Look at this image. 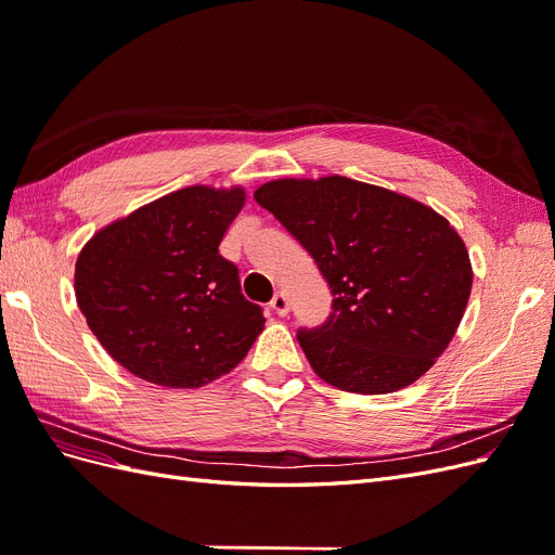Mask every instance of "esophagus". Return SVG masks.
Returning <instances> with one entry per match:
<instances>
[{
	"mask_svg": "<svg viewBox=\"0 0 555 555\" xmlns=\"http://www.w3.org/2000/svg\"><path fill=\"white\" fill-rule=\"evenodd\" d=\"M271 308H273V312H275V314L284 317V314L289 312V298L284 296L282 292H278V294L273 296V300H271Z\"/></svg>",
	"mask_w": 555,
	"mask_h": 555,
	"instance_id": "obj_1",
	"label": "esophagus"
}]
</instances>
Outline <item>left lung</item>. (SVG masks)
Returning a JSON list of instances; mask_svg holds the SVG:
<instances>
[{"label": "left lung", "mask_w": 555, "mask_h": 555, "mask_svg": "<svg viewBox=\"0 0 555 555\" xmlns=\"http://www.w3.org/2000/svg\"><path fill=\"white\" fill-rule=\"evenodd\" d=\"M255 198L310 251L335 296L324 326L298 331L319 377L377 396L430 371L473 289L467 247L440 212L345 176L271 180Z\"/></svg>", "instance_id": "left-lung-1"}]
</instances>
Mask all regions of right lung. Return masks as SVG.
<instances>
[{
  "label": "right lung",
  "mask_w": 555,
  "mask_h": 555,
  "mask_svg": "<svg viewBox=\"0 0 555 555\" xmlns=\"http://www.w3.org/2000/svg\"><path fill=\"white\" fill-rule=\"evenodd\" d=\"M245 190L192 184L120 217L80 249L76 300L90 331L131 375L198 389L231 373L263 331L220 255Z\"/></svg>",
  "instance_id": "1"
}]
</instances>
